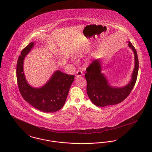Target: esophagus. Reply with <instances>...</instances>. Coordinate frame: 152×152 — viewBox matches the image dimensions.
I'll use <instances>...</instances> for the list:
<instances>
[{
  "instance_id": "obj_1",
  "label": "esophagus",
  "mask_w": 152,
  "mask_h": 152,
  "mask_svg": "<svg viewBox=\"0 0 152 152\" xmlns=\"http://www.w3.org/2000/svg\"><path fill=\"white\" fill-rule=\"evenodd\" d=\"M83 75V72L81 71V70H78L77 72L76 73V77H80Z\"/></svg>"
}]
</instances>
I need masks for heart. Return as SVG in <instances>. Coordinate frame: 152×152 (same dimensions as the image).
I'll list each match as a JSON object with an SVG mask.
<instances>
[{"label":"heart","instance_id":"obj_1","mask_svg":"<svg viewBox=\"0 0 152 152\" xmlns=\"http://www.w3.org/2000/svg\"><path fill=\"white\" fill-rule=\"evenodd\" d=\"M79 54H80V53H79Z\"/></svg>","mask_w":152,"mask_h":152}]
</instances>
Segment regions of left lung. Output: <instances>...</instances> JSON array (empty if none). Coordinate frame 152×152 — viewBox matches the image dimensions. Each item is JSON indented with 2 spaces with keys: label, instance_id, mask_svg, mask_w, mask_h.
<instances>
[{
  "label": "left lung",
  "instance_id": "left-lung-1",
  "mask_svg": "<svg viewBox=\"0 0 152 152\" xmlns=\"http://www.w3.org/2000/svg\"><path fill=\"white\" fill-rule=\"evenodd\" d=\"M128 46L134 55L135 65L132 79L127 85L122 88L113 87L102 71L101 62L99 59L94 60L86 69L85 76L87 81V94L91 102L96 106L104 107L119 104L125 100L136 84L138 72V59L136 48L131 42Z\"/></svg>",
  "mask_w": 152,
  "mask_h": 152
}]
</instances>
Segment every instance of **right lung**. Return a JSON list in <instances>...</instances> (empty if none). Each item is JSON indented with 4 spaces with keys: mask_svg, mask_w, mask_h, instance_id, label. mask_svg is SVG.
I'll use <instances>...</instances> for the list:
<instances>
[{
    "mask_svg": "<svg viewBox=\"0 0 152 152\" xmlns=\"http://www.w3.org/2000/svg\"><path fill=\"white\" fill-rule=\"evenodd\" d=\"M34 45V42L29 43L18 59L16 78L19 90L24 100L37 109L46 113L56 112L64 106L75 76L56 70L42 87L31 86L25 78L23 61Z\"/></svg>",
    "mask_w": 152,
    "mask_h": 152,
    "instance_id": "1",
    "label": "right lung"
}]
</instances>
